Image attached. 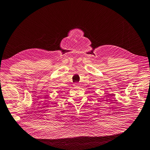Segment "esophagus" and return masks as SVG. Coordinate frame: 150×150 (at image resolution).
I'll list each match as a JSON object with an SVG mask.
<instances>
[{
  "label": "esophagus",
  "instance_id": "34e87169",
  "mask_svg": "<svg viewBox=\"0 0 150 150\" xmlns=\"http://www.w3.org/2000/svg\"><path fill=\"white\" fill-rule=\"evenodd\" d=\"M73 85H74V86H75V87H78V86H79V84L77 83H75Z\"/></svg>",
  "mask_w": 150,
  "mask_h": 150
}]
</instances>
